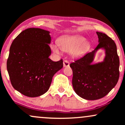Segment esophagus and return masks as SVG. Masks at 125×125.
Instances as JSON below:
<instances>
[{
    "label": "esophagus",
    "mask_w": 125,
    "mask_h": 125,
    "mask_svg": "<svg viewBox=\"0 0 125 125\" xmlns=\"http://www.w3.org/2000/svg\"><path fill=\"white\" fill-rule=\"evenodd\" d=\"M69 66V63L68 60H65L63 61V67H68Z\"/></svg>",
    "instance_id": "obj_1"
}]
</instances>
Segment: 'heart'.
Segmentation results:
<instances>
[{"instance_id":"heart-1","label":"heart","mask_w":125,"mask_h":125,"mask_svg":"<svg viewBox=\"0 0 125 125\" xmlns=\"http://www.w3.org/2000/svg\"><path fill=\"white\" fill-rule=\"evenodd\" d=\"M85 41V38L81 35L63 37L59 40L58 44H53L51 47L56 54H60L62 49L67 53L71 52L73 57H78L88 47V43Z\"/></svg>"}]
</instances>
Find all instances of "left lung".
Masks as SVG:
<instances>
[{
	"label": "left lung",
	"mask_w": 125,
	"mask_h": 125,
	"mask_svg": "<svg viewBox=\"0 0 125 125\" xmlns=\"http://www.w3.org/2000/svg\"><path fill=\"white\" fill-rule=\"evenodd\" d=\"M98 44L91 52L70 64L73 71L72 85L76 94L87 100H95L105 96L117 84L119 78V58L117 47L104 33L96 32ZM105 51L103 61L93 64L95 53Z\"/></svg>",
	"instance_id": "8db88e82"
}]
</instances>
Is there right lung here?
Segmentation results:
<instances>
[{"label":"right lung","instance_id":"obj_1","mask_svg":"<svg viewBox=\"0 0 125 125\" xmlns=\"http://www.w3.org/2000/svg\"><path fill=\"white\" fill-rule=\"evenodd\" d=\"M50 32L37 28L22 31L10 46L7 70L13 87L23 95L36 97L46 93L52 78L63 68V60L54 62Z\"/></svg>","mask_w":125,"mask_h":125}]
</instances>
